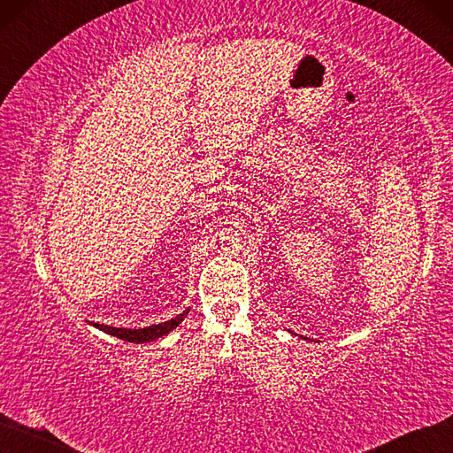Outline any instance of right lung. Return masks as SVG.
<instances>
[{"instance_id":"obj_1","label":"right lung","mask_w":453,"mask_h":453,"mask_svg":"<svg viewBox=\"0 0 453 453\" xmlns=\"http://www.w3.org/2000/svg\"><path fill=\"white\" fill-rule=\"evenodd\" d=\"M189 309H186L182 314H178L176 318L164 321V323H157V325H149V327H142V329H122V327H111V325H104V323H95V321H88L93 327L104 331L105 334H111L117 336L120 340L126 342H134V343H147L152 340H157L161 336L169 334L173 329H176L180 323L184 321V318L188 316Z\"/></svg>"}]
</instances>
